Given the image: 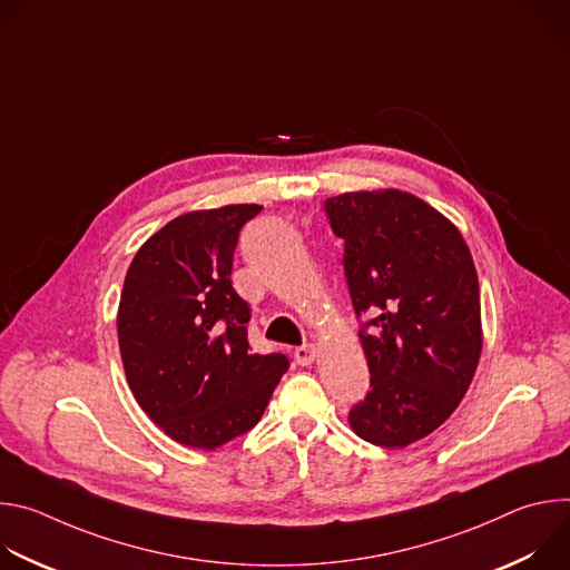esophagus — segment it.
Returning a JSON list of instances; mask_svg holds the SVG:
<instances>
[{
    "instance_id": "34e87169",
    "label": "esophagus",
    "mask_w": 570,
    "mask_h": 570,
    "mask_svg": "<svg viewBox=\"0 0 570 570\" xmlns=\"http://www.w3.org/2000/svg\"><path fill=\"white\" fill-rule=\"evenodd\" d=\"M293 356H295L297 365H311L315 361V347L313 345H302L293 352Z\"/></svg>"
}]
</instances>
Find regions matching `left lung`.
Segmentation results:
<instances>
[{"label": "left lung", "mask_w": 570, "mask_h": 570, "mask_svg": "<svg viewBox=\"0 0 570 570\" xmlns=\"http://www.w3.org/2000/svg\"><path fill=\"white\" fill-rule=\"evenodd\" d=\"M345 240V275L370 392L350 413L352 431L403 449L440 429L458 409L482 352L480 286L460 229L401 189L350 191L324 200Z\"/></svg>", "instance_id": "8db88e82"}]
</instances>
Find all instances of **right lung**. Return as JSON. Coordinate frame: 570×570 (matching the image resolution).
Masks as SVG:
<instances>
[{
  "label": "right lung",
  "mask_w": 570,
  "mask_h": 570,
  "mask_svg": "<svg viewBox=\"0 0 570 570\" xmlns=\"http://www.w3.org/2000/svg\"><path fill=\"white\" fill-rule=\"evenodd\" d=\"M262 205L187 212L130 262L117 311L119 352L139 409L171 440L214 451L264 415L284 354L248 345L250 308L232 288L238 229Z\"/></svg>",
  "instance_id": "1"
}]
</instances>
